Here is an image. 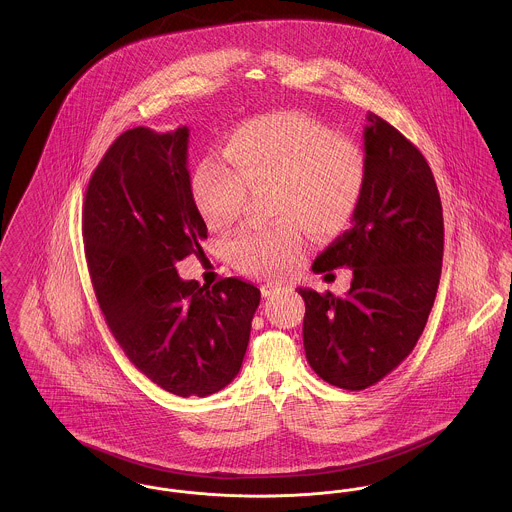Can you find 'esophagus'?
<instances>
[{
    "label": "esophagus",
    "mask_w": 512,
    "mask_h": 512,
    "mask_svg": "<svg viewBox=\"0 0 512 512\" xmlns=\"http://www.w3.org/2000/svg\"><path fill=\"white\" fill-rule=\"evenodd\" d=\"M280 290H282V288H280L278 284H273V282H271V284L267 282V284L261 286V294H263L265 298H273L276 294H280Z\"/></svg>",
    "instance_id": "obj_1"
}]
</instances>
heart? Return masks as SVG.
I'll list each match as a JSON object with an SVG mask.
<instances>
[{
  "label": "heart",
  "instance_id": "b5f03b06",
  "mask_svg": "<svg viewBox=\"0 0 512 512\" xmlns=\"http://www.w3.org/2000/svg\"><path fill=\"white\" fill-rule=\"evenodd\" d=\"M228 160L204 156L191 179L206 222L230 228L249 189L273 185V226L243 230L230 245L232 263L247 275H292L306 253V228L333 236L349 226L366 187V156L358 144L298 111L251 118L228 136Z\"/></svg>",
  "mask_w": 512,
  "mask_h": 512
}]
</instances>
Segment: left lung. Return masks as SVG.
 <instances>
[{"label": "left lung", "mask_w": 512, "mask_h": 512, "mask_svg": "<svg viewBox=\"0 0 512 512\" xmlns=\"http://www.w3.org/2000/svg\"><path fill=\"white\" fill-rule=\"evenodd\" d=\"M364 128L366 187L353 228L312 265L353 271L339 298L298 288L306 302L304 349L315 374L343 390H366L417 345L433 310L442 269L444 220L423 154L384 118Z\"/></svg>", "instance_id": "8db88e82"}]
</instances>
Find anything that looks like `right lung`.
<instances>
[{"label":"right lung","instance_id":"add662e5","mask_svg":"<svg viewBox=\"0 0 512 512\" xmlns=\"http://www.w3.org/2000/svg\"><path fill=\"white\" fill-rule=\"evenodd\" d=\"M187 148V126L122 132L89 179L81 234L99 308L128 360L169 394L204 397L236 378L261 292L237 276L208 288L177 275L175 263L204 255L206 239Z\"/></svg>","mask_w":512,"mask_h":512}]
</instances>
